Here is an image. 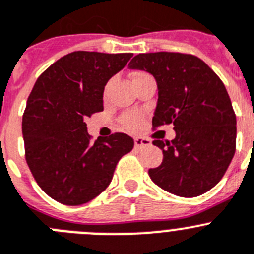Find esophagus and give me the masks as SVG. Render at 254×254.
Instances as JSON below:
<instances>
[{"label":"esophagus","mask_w":254,"mask_h":254,"mask_svg":"<svg viewBox=\"0 0 254 254\" xmlns=\"http://www.w3.org/2000/svg\"><path fill=\"white\" fill-rule=\"evenodd\" d=\"M151 145V141L147 138H143V137H136L134 138V147L136 148H143L147 147Z\"/></svg>","instance_id":"1"}]
</instances>
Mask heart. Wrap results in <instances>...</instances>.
<instances>
[{
  "instance_id": "b5f03b06",
  "label": "heart",
  "mask_w": 254,
  "mask_h": 254,
  "mask_svg": "<svg viewBox=\"0 0 254 254\" xmlns=\"http://www.w3.org/2000/svg\"><path fill=\"white\" fill-rule=\"evenodd\" d=\"M122 123L128 129H136L139 126V123H141V117H139V115H137V113H133V112H131V113H126L122 117Z\"/></svg>"
}]
</instances>
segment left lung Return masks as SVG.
<instances>
[{"label": "left lung", "instance_id": "1", "mask_svg": "<svg viewBox=\"0 0 254 254\" xmlns=\"http://www.w3.org/2000/svg\"><path fill=\"white\" fill-rule=\"evenodd\" d=\"M152 74L159 99L153 128L173 123V141L155 139L164 160L148 170L161 189L183 197L209 191L227 171L236 152L237 118L223 81L191 54L147 53L128 64Z\"/></svg>", "mask_w": 254, "mask_h": 254}]
</instances>
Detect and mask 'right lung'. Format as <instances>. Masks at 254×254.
<instances>
[{"label": "right lung", "mask_w": 254, "mask_h": 254, "mask_svg": "<svg viewBox=\"0 0 254 254\" xmlns=\"http://www.w3.org/2000/svg\"><path fill=\"white\" fill-rule=\"evenodd\" d=\"M131 53L74 51L50 65L35 83L22 116L25 157L37 185L65 205H81L111 184L133 138L116 132L95 139L85 118L103 111L107 81Z\"/></svg>", "instance_id": "obj_1"}]
</instances>
